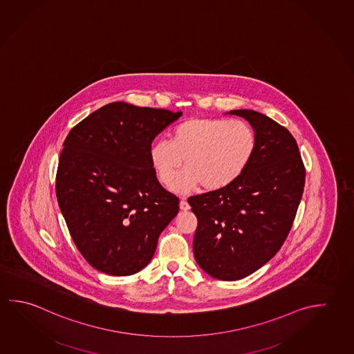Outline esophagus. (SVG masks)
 <instances>
[{"mask_svg":"<svg viewBox=\"0 0 354 354\" xmlns=\"http://www.w3.org/2000/svg\"><path fill=\"white\" fill-rule=\"evenodd\" d=\"M179 206L180 210L186 211L190 209V205H189V203H187L186 200H181V201H180Z\"/></svg>","mask_w":354,"mask_h":354,"instance_id":"1","label":"esophagus"}]
</instances>
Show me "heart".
Wrapping results in <instances>:
<instances>
[{"mask_svg":"<svg viewBox=\"0 0 354 354\" xmlns=\"http://www.w3.org/2000/svg\"><path fill=\"white\" fill-rule=\"evenodd\" d=\"M256 150V136L242 120L186 119L174 127L170 142L150 147V162L164 185H170L185 159L186 170L171 189L187 194L196 186L215 192L231 185L248 169Z\"/></svg>","mask_w":354,"mask_h":354,"instance_id":"heart-1","label":"heart"}]
</instances>
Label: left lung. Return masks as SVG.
Segmentation results:
<instances>
[{
  "instance_id": "8db88e82",
  "label": "left lung",
  "mask_w": 354,
  "mask_h": 354,
  "mask_svg": "<svg viewBox=\"0 0 354 354\" xmlns=\"http://www.w3.org/2000/svg\"><path fill=\"white\" fill-rule=\"evenodd\" d=\"M256 136L245 173L220 190L187 198L198 217L194 256L211 277L236 281L277 254L304 194V162L291 133L265 114L236 109Z\"/></svg>"
}]
</instances>
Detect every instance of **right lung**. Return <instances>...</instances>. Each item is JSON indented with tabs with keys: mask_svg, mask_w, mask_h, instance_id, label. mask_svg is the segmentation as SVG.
Returning a JSON list of instances; mask_svg holds the SVG:
<instances>
[{
	"mask_svg": "<svg viewBox=\"0 0 354 354\" xmlns=\"http://www.w3.org/2000/svg\"><path fill=\"white\" fill-rule=\"evenodd\" d=\"M181 114L114 102L66 138L57 200L75 246L100 272H139L176 216L179 198L158 181L149 153L156 136Z\"/></svg>",
	"mask_w": 354,
	"mask_h": 354,
	"instance_id": "1",
	"label": "right lung"
}]
</instances>
